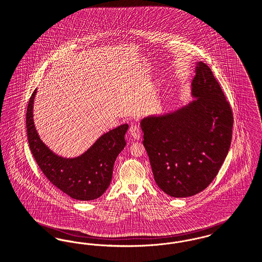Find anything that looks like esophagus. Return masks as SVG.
<instances>
[{"mask_svg":"<svg viewBox=\"0 0 262 262\" xmlns=\"http://www.w3.org/2000/svg\"><path fill=\"white\" fill-rule=\"evenodd\" d=\"M128 133L135 139H139L141 137V132H140V128H139V125L138 123H132L129 125Z\"/></svg>","mask_w":262,"mask_h":262,"instance_id":"1","label":"esophagus"}]
</instances>
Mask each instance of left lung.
<instances>
[{
    "label": "left lung",
    "mask_w": 262,
    "mask_h": 262,
    "mask_svg": "<svg viewBox=\"0 0 262 262\" xmlns=\"http://www.w3.org/2000/svg\"><path fill=\"white\" fill-rule=\"evenodd\" d=\"M192 94L198 99L184 108L140 123L154 180L176 198L193 196L212 183L232 137L231 105L204 62L197 64Z\"/></svg>",
    "instance_id": "obj_1"
}]
</instances>
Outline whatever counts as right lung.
Wrapping results in <instances>:
<instances>
[{
    "instance_id": "add662e5",
    "label": "right lung",
    "mask_w": 262,
    "mask_h": 262,
    "mask_svg": "<svg viewBox=\"0 0 262 262\" xmlns=\"http://www.w3.org/2000/svg\"><path fill=\"white\" fill-rule=\"evenodd\" d=\"M36 89L27 110L28 139L37 165L47 179L73 199L95 200L108 189L117 156L125 146L124 135L128 125L122 124L101 138L81 156L63 158L53 154L39 139L32 116Z\"/></svg>"
}]
</instances>
